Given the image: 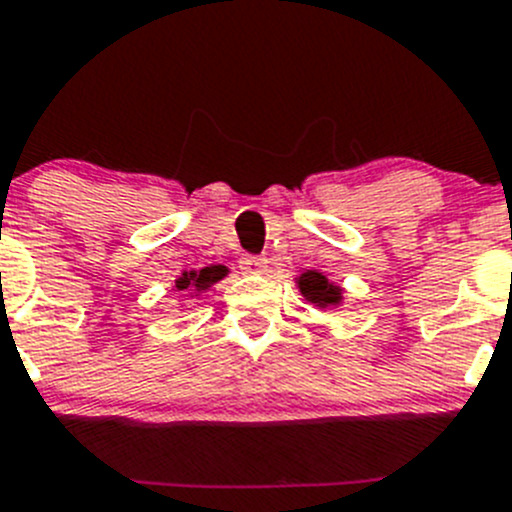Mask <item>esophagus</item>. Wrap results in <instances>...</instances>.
I'll list each match as a JSON object with an SVG mask.
<instances>
[{
	"label": "esophagus",
	"instance_id": "1",
	"mask_svg": "<svg viewBox=\"0 0 512 512\" xmlns=\"http://www.w3.org/2000/svg\"><path fill=\"white\" fill-rule=\"evenodd\" d=\"M240 270L245 272V275H260V272L267 270V257H255V255L242 257Z\"/></svg>",
	"mask_w": 512,
	"mask_h": 512
}]
</instances>
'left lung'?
Masks as SVG:
<instances>
[{
	"label": "left lung",
	"mask_w": 512,
	"mask_h": 512,
	"mask_svg": "<svg viewBox=\"0 0 512 512\" xmlns=\"http://www.w3.org/2000/svg\"><path fill=\"white\" fill-rule=\"evenodd\" d=\"M295 285L297 290H300V295L322 312L332 310V307H340L342 300H345V297H342L345 290H342L340 285H335L332 280H327V277L317 270H307L302 272V275H297Z\"/></svg>",
	"instance_id": "obj_1"
}]
</instances>
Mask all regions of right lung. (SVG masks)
<instances>
[{"mask_svg":"<svg viewBox=\"0 0 512 512\" xmlns=\"http://www.w3.org/2000/svg\"><path fill=\"white\" fill-rule=\"evenodd\" d=\"M227 272L230 270H227L225 265H207V267H200V270H185L175 282H172V290L182 292L180 302L195 300V297H200L202 292L210 290L212 285H217L222 277H227Z\"/></svg>","mask_w":512,"mask_h":512,"instance_id":"obj_1","label":"right lung"}]
</instances>
